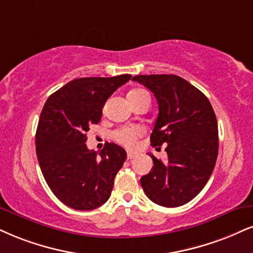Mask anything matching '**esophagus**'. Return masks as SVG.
<instances>
[{
    "label": "esophagus",
    "instance_id": "obj_1",
    "mask_svg": "<svg viewBox=\"0 0 253 253\" xmlns=\"http://www.w3.org/2000/svg\"><path fill=\"white\" fill-rule=\"evenodd\" d=\"M135 154H132V152H127V160L129 161H131V160H133V158H135Z\"/></svg>",
    "mask_w": 253,
    "mask_h": 253
}]
</instances>
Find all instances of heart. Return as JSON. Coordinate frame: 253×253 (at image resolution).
Here are the masks:
<instances>
[{
  "mask_svg": "<svg viewBox=\"0 0 253 253\" xmlns=\"http://www.w3.org/2000/svg\"><path fill=\"white\" fill-rule=\"evenodd\" d=\"M149 97L148 92L143 89H133L127 93V99L129 102L135 103L138 99ZM142 135V130L137 126H124L121 129L116 130L112 133V138L115 139V142H117L118 144L126 146V148H132L135 146L137 138Z\"/></svg>",
  "mask_w": 253,
  "mask_h": 253,
  "instance_id": "b5f03b06",
  "label": "heart"
}]
</instances>
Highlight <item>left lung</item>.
Wrapping results in <instances>:
<instances>
[{
    "label": "left lung",
    "instance_id": "1",
    "mask_svg": "<svg viewBox=\"0 0 253 253\" xmlns=\"http://www.w3.org/2000/svg\"><path fill=\"white\" fill-rule=\"evenodd\" d=\"M158 103L152 146L168 144L167 162L150 155L154 167L141 178L149 199L165 208L186 204L202 191L216 165L218 124L207 96L176 75H137Z\"/></svg>",
    "mask_w": 253,
    "mask_h": 253
}]
</instances>
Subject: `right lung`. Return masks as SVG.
<instances>
[{
	"instance_id": "add662e5",
	"label": "right lung",
	"mask_w": 253,
	"mask_h": 253,
	"mask_svg": "<svg viewBox=\"0 0 253 253\" xmlns=\"http://www.w3.org/2000/svg\"><path fill=\"white\" fill-rule=\"evenodd\" d=\"M131 75L73 80L46 99L36 130V154L52 193L75 210H93L108 201L126 152L107 143L101 152L86 148L89 126Z\"/></svg>"
}]
</instances>
